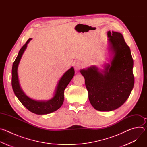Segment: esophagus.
Instances as JSON below:
<instances>
[{"mask_svg":"<svg viewBox=\"0 0 147 147\" xmlns=\"http://www.w3.org/2000/svg\"><path fill=\"white\" fill-rule=\"evenodd\" d=\"M73 66H74V69L76 70H80L81 68L82 63H81L80 61H76L75 62H74Z\"/></svg>","mask_w":147,"mask_h":147,"instance_id":"obj_1","label":"esophagus"}]
</instances>
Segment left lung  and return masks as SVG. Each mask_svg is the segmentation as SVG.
<instances>
[{
  "label": "left lung",
  "instance_id": "obj_1",
  "mask_svg": "<svg viewBox=\"0 0 147 147\" xmlns=\"http://www.w3.org/2000/svg\"><path fill=\"white\" fill-rule=\"evenodd\" d=\"M109 50L113 53L111 64L103 70L95 66L80 70L85 78L89 100L99 111H111L126 101L133 88V59L122 34L108 32Z\"/></svg>",
  "mask_w": 147,
  "mask_h": 147
}]
</instances>
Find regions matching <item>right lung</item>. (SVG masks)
I'll list each match as a JSON object with an SVG mask.
<instances>
[{"instance_id":"obj_1","label":"right lung","mask_w":147,"mask_h":147,"mask_svg":"<svg viewBox=\"0 0 147 147\" xmlns=\"http://www.w3.org/2000/svg\"><path fill=\"white\" fill-rule=\"evenodd\" d=\"M28 39L26 43L20 49L14 61L11 71V85L14 94L23 105L30 112L37 115H46L53 112L59 109L64 101V91L74 76V70L72 67L63 76L56 87L52 98L47 101L35 100L27 96L20 87L17 69L21 58L27 48V44L31 40Z\"/></svg>"}]
</instances>
